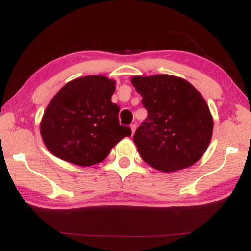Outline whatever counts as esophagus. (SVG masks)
Here are the masks:
<instances>
[{"label": "esophagus", "instance_id": "1", "mask_svg": "<svg viewBox=\"0 0 251 251\" xmlns=\"http://www.w3.org/2000/svg\"><path fill=\"white\" fill-rule=\"evenodd\" d=\"M136 128H137V126L135 125V123H133V125L130 126V129H131V133H132V135H133V133H135V131H136Z\"/></svg>", "mask_w": 251, "mask_h": 251}]
</instances>
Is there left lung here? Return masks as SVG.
Masks as SVG:
<instances>
[{"mask_svg": "<svg viewBox=\"0 0 251 251\" xmlns=\"http://www.w3.org/2000/svg\"><path fill=\"white\" fill-rule=\"evenodd\" d=\"M147 118L133 136L147 164L162 173L197 163L210 144L214 120L202 95L184 78L169 74L131 77Z\"/></svg>", "mask_w": 251, "mask_h": 251, "instance_id": "obj_1", "label": "left lung"}]
</instances>
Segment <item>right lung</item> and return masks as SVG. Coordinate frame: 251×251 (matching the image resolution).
<instances>
[{"mask_svg":"<svg viewBox=\"0 0 251 251\" xmlns=\"http://www.w3.org/2000/svg\"><path fill=\"white\" fill-rule=\"evenodd\" d=\"M116 82L104 75H87L64 85L48 104L40 123L44 145L54 156L80 167L104 161L129 126L119 123V106L112 102Z\"/></svg>","mask_w":251,"mask_h":251,"instance_id":"add662e5","label":"right lung"}]
</instances>
